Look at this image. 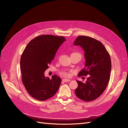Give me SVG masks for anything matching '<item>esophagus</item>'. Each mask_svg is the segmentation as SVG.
Returning <instances> with one entry per match:
<instances>
[{
  "instance_id": "esophagus-1",
  "label": "esophagus",
  "mask_w": 128,
  "mask_h": 128,
  "mask_svg": "<svg viewBox=\"0 0 128 128\" xmlns=\"http://www.w3.org/2000/svg\"><path fill=\"white\" fill-rule=\"evenodd\" d=\"M62 81L64 82H70V80L69 79H63L62 80Z\"/></svg>"
}]
</instances>
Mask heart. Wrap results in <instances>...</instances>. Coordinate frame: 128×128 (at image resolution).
Masks as SVG:
<instances>
[{
    "mask_svg": "<svg viewBox=\"0 0 128 128\" xmlns=\"http://www.w3.org/2000/svg\"><path fill=\"white\" fill-rule=\"evenodd\" d=\"M62 75H63L65 77L69 76V74H68V72H62Z\"/></svg>",
    "mask_w": 128,
    "mask_h": 128,
    "instance_id": "obj_1",
    "label": "heart"
}]
</instances>
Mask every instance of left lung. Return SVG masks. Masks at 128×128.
I'll return each instance as SVG.
<instances>
[{
    "label": "left lung",
    "instance_id": "obj_1",
    "mask_svg": "<svg viewBox=\"0 0 128 128\" xmlns=\"http://www.w3.org/2000/svg\"><path fill=\"white\" fill-rule=\"evenodd\" d=\"M74 45H80L85 52V67L78 76H86V82L76 80V96L85 102L93 101L105 90L110 79L111 60L109 53L100 41L90 37L79 36Z\"/></svg>",
    "mask_w": 128,
    "mask_h": 128
}]
</instances>
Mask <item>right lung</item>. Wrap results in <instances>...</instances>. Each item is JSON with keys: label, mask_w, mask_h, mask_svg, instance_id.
I'll return each mask as SVG.
<instances>
[{"label": "right lung", "mask_w": 128, "mask_h": 128, "mask_svg": "<svg viewBox=\"0 0 128 128\" xmlns=\"http://www.w3.org/2000/svg\"><path fill=\"white\" fill-rule=\"evenodd\" d=\"M65 40L63 36L42 34L34 38L26 46L20 60L22 82L34 98L44 101L52 97L59 89L60 77L54 75L50 79L45 77L44 72Z\"/></svg>", "instance_id": "right-lung-1"}]
</instances>
